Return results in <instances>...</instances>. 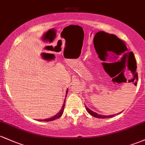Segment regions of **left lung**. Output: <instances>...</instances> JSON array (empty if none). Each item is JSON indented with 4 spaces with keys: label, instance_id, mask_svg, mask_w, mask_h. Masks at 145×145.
Instances as JSON below:
<instances>
[{
    "label": "left lung",
    "instance_id": "left-lung-1",
    "mask_svg": "<svg viewBox=\"0 0 145 145\" xmlns=\"http://www.w3.org/2000/svg\"><path fill=\"white\" fill-rule=\"evenodd\" d=\"M108 35H109V33H107ZM112 35L113 36V39H114V40L116 41V43H117L118 44V46H115V50H114V51H116V50L118 49L119 48H121V47H123V48L124 49V52H125V51L127 50V47H126L125 44H124V41H122L121 39H119V38H118L117 37H116L115 35ZM85 108L86 109V110H87V112L89 113L90 114H91L92 116H95V117H97V118H100V119H106V118H110V117H112V116H114L115 114H113V115H110V116H106V115H101V114H97V113L95 112H93V111H92L91 110H90L89 108H88L87 107L85 106Z\"/></svg>",
    "mask_w": 145,
    "mask_h": 145
}]
</instances>
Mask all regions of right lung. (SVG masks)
I'll list each match as a JSON object with an SVG mask.
<instances>
[{
    "mask_svg": "<svg viewBox=\"0 0 145 145\" xmlns=\"http://www.w3.org/2000/svg\"><path fill=\"white\" fill-rule=\"evenodd\" d=\"M67 92H66L65 97H67ZM65 101H64V104H63V106L62 108H61V111H60L58 114H56L55 116H54L53 117L49 118V119H44V120H39V121H54V120H55V119H59V117H61V115H62L63 113V110H64V108H65Z\"/></svg>",
    "mask_w": 145,
    "mask_h": 145,
    "instance_id": "1",
    "label": "right lung"
}]
</instances>
